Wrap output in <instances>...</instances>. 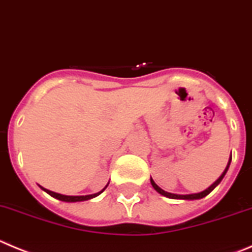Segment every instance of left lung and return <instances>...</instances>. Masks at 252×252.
<instances>
[{
    "mask_svg": "<svg viewBox=\"0 0 252 252\" xmlns=\"http://www.w3.org/2000/svg\"><path fill=\"white\" fill-rule=\"evenodd\" d=\"M231 159H232V157H231V156H230V159H228L227 165H226L225 171L222 172L221 176H220L219 178H217V180L215 181V182L210 186V187L206 188L205 191L198 192V193H191V194H176V193H169V192H167V191H164V189H162V188H160L159 186L156 185V182H154V181L152 180V178H151V183H152V186H153L154 189H156V191H157L158 193L162 194V196H164V197H167V198H172V199H188V201H193V199H201V198H203V197L207 196V194L210 193V192L214 191L215 188H216L217 186L220 185V182H221V181H222V178L225 177V174H226V172H227L228 167H230Z\"/></svg>",
    "mask_w": 252,
    "mask_h": 252,
    "instance_id": "8db88e82",
    "label": "left lung"
}]
</instances>
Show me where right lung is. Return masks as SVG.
<instances>
[{
    "label": "right lung",
    "instance_id": "add662e5",
    "mask_svg": "<svg viewBox=\"0 0 252 252\" xmlns=\"http://www.w3.org/2000/svg\"><path fill=\"white\" fill-rule=\"evenodd\" d=\"M108 185H109V183H108ZM108 185H106L105 187H104L100 192H98V193L87 194V196H66V194L56 193V192L50 191V189H46V188H44V187H42V186H40V188H41L42 191L46 192V193H49L51 197H54V198L60 199V201H64V202H81V201H88V199H92V198H94V197L99 196V194H100L101 192H103L106 187H108Z\"/></svg>",
    "mask_w": 252,
    "mask_h": 252
}]
</instances>
